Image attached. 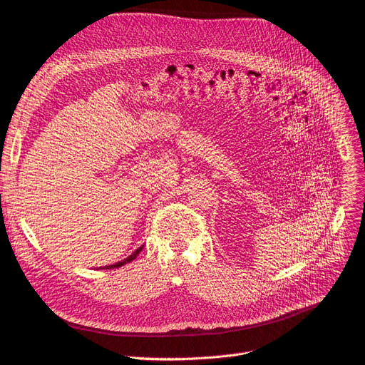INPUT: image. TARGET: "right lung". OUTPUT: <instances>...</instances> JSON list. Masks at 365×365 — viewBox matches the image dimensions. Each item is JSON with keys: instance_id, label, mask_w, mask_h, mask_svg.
I'll use <instances>...</instances> for the list:
<instances>
[{"instance_id": "add662e5", "label": "right lung", "mask_w": 365, "mask_h": 365, "mask_svg": "<svg viewBox=\"0 0 365 365\" xmlns=\"http://www.w3.org/2000/svg\"><path fill=\"white\" fill-rule=\"evenodd\" d=\"M142 249H143V245L142 247H139V249L133 253V255H130L127 259H124V260H121V262H118V264H113V265H109L108 267V269H113V268H120V267H123V265H125V264H128V262H132V260H135L136 259V256L142 252Z\"/></svg>"}]
</instances>
